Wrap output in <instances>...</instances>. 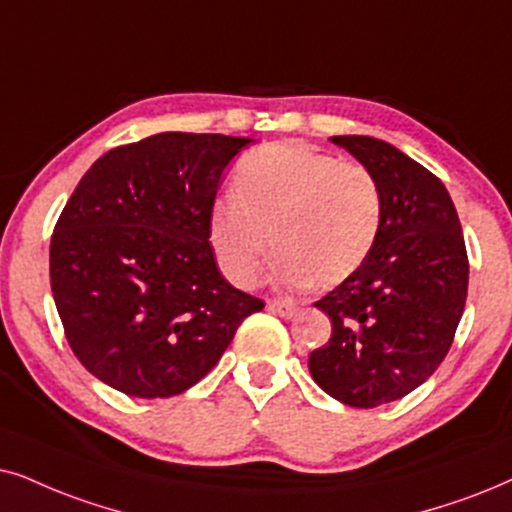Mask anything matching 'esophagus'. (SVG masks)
<instances>
[{"instance_id":"1","label":"esophagus","mask_w":512,"mask_h":512,"mask_svg":"<svg viewBox=\"0 0 512 512\" xmlns=\"http://www.w3.org/2000/svg\"><path fill=\"white\" fill-rule=\"evenodd\" d=\"M267 309L278 316H283V319H293V316L300 312V307H297L295 302H288V300H271L267 304Z\"/></svg>"}]
</instances>
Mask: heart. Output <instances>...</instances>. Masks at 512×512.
I'll use <instances>...</instances> for the list:
<instances>
[{"mask_svg": "<svg viewBox=\"0 0 512 512\" xmlns=\"http://www.w3.org/2000/svg\"><path fill=\"white\" fill-rule=\"evenodd\" d=\"M380 224L383 193L368 167L307 146L269 144L243 155L234 193L210 205L208 238L236 286H255L274 248L281 283L328 288L357 274Z\"/></svg>", "mask_w": 512, "mask_h": 512, "instance_id": "b5f03b06", "label": "heart"}]
</instances>
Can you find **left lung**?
Wrapping results in <instances>:
<instances>
[{
	"label": "left lung",
	"instance_id": "left-lung-1",
	"mask_svg": "<svg viewBox=\"0 0 512 512\" xmlns=\"http://www.w3.org/2000/svg\"><path fill=\"white\" fill-rule=\"evenodd\" d=\"M331 141L373 172L383 224L357 274L316 302L333 333L309 354V373L333 399L373 409L406 397L442 364L468 297V252L435 174L387 141Z\"/></svg>",
	"mask_w": 512,
	"mask_h": 512
}]
</instances>
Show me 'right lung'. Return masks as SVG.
<instances>
[{"instance_id": "right-lung-1", "label": "right lung", "mask_w": 512, "mask_h": 512, "mask_svg": "<svg viewBox=\"0 0 512 512\" xmlns=\"http://www.w3.org/2000/svg\"><path fill=\"white\" fill-rule=\"evenodd\" d=\"M255 139L163 132L101 155L58 217L51 293L75 357L129 397L205 378L262 300L219 274L208 238L226 165Z\"/></svg>"}]
</instances>
